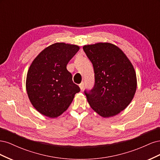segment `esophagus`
<instances>
[{"label": "esophagus", "instance_id": "obj_1", "mask_svg": "<svg viewBox=\"0 0 160 160\" xmlns=\"http://www.w3.org/2000/svg\"><path fill=\"white\" fill-rule=\"evenodd\" d=\"M84 85H85L84 82H81V83L79 84V88H80V89H81V90L83 89V88H84Z\"/></svg>", "mask_w": 160, "mask_h": 160}]
</instances>
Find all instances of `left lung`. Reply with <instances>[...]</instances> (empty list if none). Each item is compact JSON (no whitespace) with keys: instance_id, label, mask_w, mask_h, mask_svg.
<instances>
[{"instance_id":"obj_1","label":"left lung","mask_w":160,"mask_h":160,"mask_svg":"<svg viewBox=\"0 0 160 160\" xmlns=\"http://www.w3.org/2000/svg\"><path fill=\"white\" fill-rule=\"evenodd\" d=\"M83 49L95 73L93 88L84 91L91 108L103 118L118 114L128 107L136 91L132 64L119 47L111 43L85 45Z\"/></svg>"}]
</instances>
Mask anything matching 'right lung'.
Listing matches in <instances>:
<instances>
[{
  "label": "right lung",
  "instance_id": "add662e5",
  "mask_svg": "<svg viewBox=\"0 0 160 160\" xmlns=\"http://www.w3.org/2000/svg\"><path fill=\"white\" fill-rule=\"evenodd\" d=\"M79 49L75 45L55 43L41 51L29 67L26 81L28 98L33 107L47 117L61 115L80 91L67 69Z\"/></svg>",
  "mask_w": 160,
  "mask_h": 160
}]
</instances>
